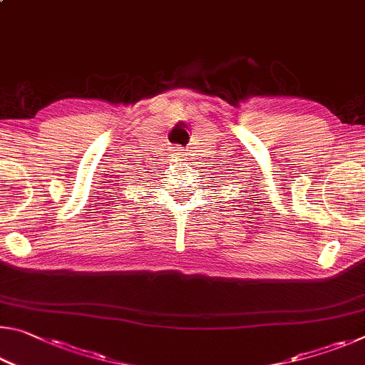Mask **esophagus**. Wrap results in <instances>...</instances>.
Instances as JSON below:
<instances>
[{"instance_id": "1", "label": "esophagus", "mask_w": 365, "mask_h": 365, "mask_svg": "<svg viewBox=\"0 0 365 365\" xmlns=\"http://www.w3.org/2000/svg\"><path fill=\"white\" fill-rule=\"evenodd\" d=\"M174 151H175L177 156H180V158H183L185 154H187V153H185L187 150H182V146H175V148H174Z\"/></svg>"}]
</instances>
